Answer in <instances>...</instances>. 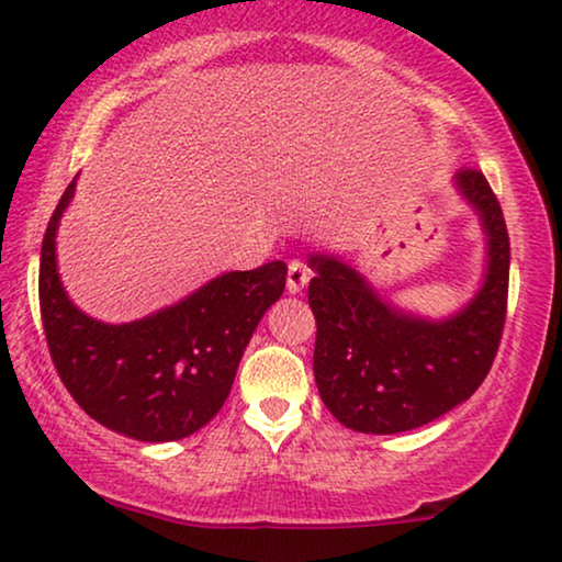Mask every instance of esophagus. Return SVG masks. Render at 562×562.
<instances>
[{
  "mask_svg": "<svg viewBox=\"0 0 562 562\" xmlns=\"http://www.w3.org/2000/svg\"><path fill=\"white\" fill-rule=\"evenodd\" d=\"M310 279H312V273H310V268H306L304 260H291L289 276H286L289 294H302L306 283H310Z\"/></svg>",
  "mask_w": 562,
  "mask_h": 562,
  "instance_id": "34e87169",
  "label": "esophagus"
}]
</instances>
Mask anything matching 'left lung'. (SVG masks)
I'll use <instances>...</instances> for the list:
<instances>
[{
	"mask_svg": "<svg viewBox=\"0 0 562 562\" xmlns=\"http://www.w3.org/2000/svg\"><path fill=\"white\" fill-rule=\"evenodd\" d=\"M479 212L488 260L479 294L448 319L396 310L356 268L312 256L310 306L317 319L314 379L337 422L366 435H396L442 417L475 394L502 342L509 296V233L486 176L456 173Z\"/></svg>",
	"mask_w": 562,
	"mask_h": 562,
	"instance_id": "8db88e82",
	"label": "left lung"
}]
</instances>
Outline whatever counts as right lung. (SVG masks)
Returning <instances> with one entry per match:
<instances>
[{
	"label": "right lung",
	"instance_id": "1",
	"mask_svg": "<svg viewBox=\"0 0 562 562\" xmlns=\"http://www.w3.org/2000/svg\"><path fill=\"white\" fill-rule=\"evenodd\" d=\"M76 179L43 237L41 314L53 366L76 404L140 442L194 435L222 409L260 317L283 294L286 266L222 273L179 304L127 325L91 319L64 291L56 229Z\"/></svg>",
	"mask_w": 562,
	"mask_h": 562
}]
</instances>
